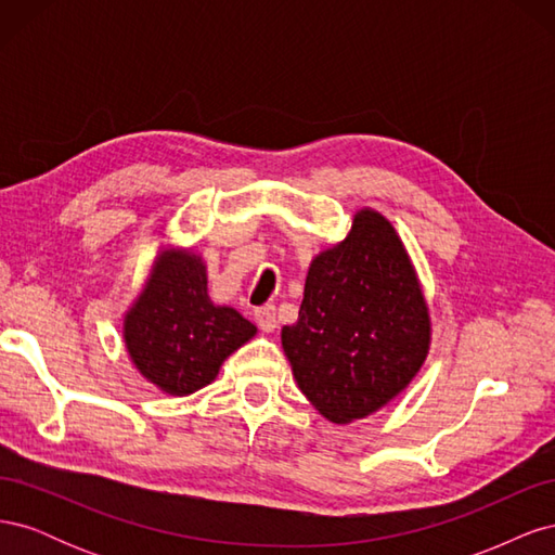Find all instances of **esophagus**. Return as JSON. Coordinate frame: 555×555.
<instances>
[{
	"label": "esophagus",
	"mask_w": 555,
	"mask_h": 555,
	"mask_svg": "<svg viewBox=\"0 0 555 555\" xmlns=\"http://www.w3.org/2000/svg\"><path fill=\"white\" fill-rule=\"evenodd\" d=\"M255 319L257 324L263 333H273L278 328V317H275V308L268 306V308H261L255 312Z\"/></svg>",
	"instance_id": "obj_1"
}]
</instances>
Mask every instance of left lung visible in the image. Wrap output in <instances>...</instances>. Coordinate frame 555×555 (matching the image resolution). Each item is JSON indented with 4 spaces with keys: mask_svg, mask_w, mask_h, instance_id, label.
Listing matches in <instances>:
<instances>
[{
    "mask_svg": "<svg viewBox=\"0 0 555 555\" xmlns=\"http://www.w3.org/2000/svg\"><path fill=\"white\" fill-rule=\"evenodd\" d=\"M298 389L333 424L402 393L430 349V312L405 245L373 208L308 268L298 322L282 328Z\"/></svg>",
    "mask_w": 555,
    "mask_h": 555,
    "instance_id": "obj_1",
    "label": "left lung"
}]
</instances>
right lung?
<instances>
[{
    "label": "right lung",
    "mask_w": 555,
    "mask_h": 555,
    "mask_svg": "<svg viewBox=\"0 0 555 555\" xmlns=\"http://www.w3.org/2000/svg\"><path fill=\"white\" fill-rule=\"evenodd\" d=\"M257 335V326L208 296L206 261L190 247L162 245L141 294L125 312L122 338L133 367L162 393L190 396Z\"/></svg>",
    "instance_id": "add662e5"
}]
</instances>
